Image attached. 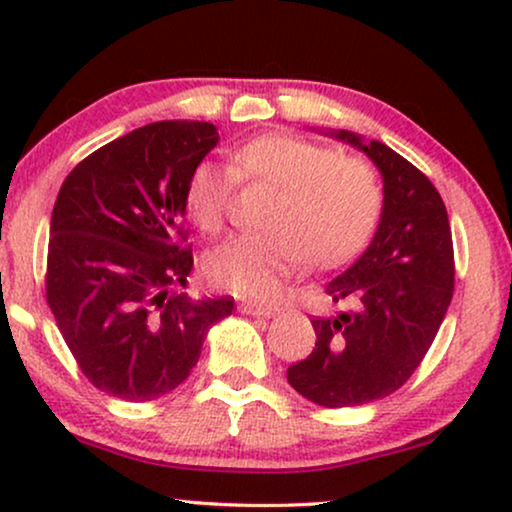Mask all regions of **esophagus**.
<instances>
[{"label":"esophagus","instance_id":"obj_1","mask_svg":"<svg viewBox=\"0 0 512 512\" xmlns=\"http://www.w3.org/2000/svg\"><path fill=\"white\" fill-rule=\"evenodd\" d=\"M240 310L247 314H254V317H272V314H277V307L258 305V303H244L240 305Z\"/></svg>","mask_w":512,"mask_h":512}]
</instances>
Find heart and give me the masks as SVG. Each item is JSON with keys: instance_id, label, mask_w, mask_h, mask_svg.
Instances as JSON below:
<instances>
[{"instance_id": "heart-1", "label": "heart", "mask_w": 512, "mask_h": 512, "mask_svg": "<svg viewBox=\"0 0 512 512\" xmlns=\"http://www.w3.org/2000/svg\"><path fill=\"white\" fill-rule=\"evenodd\" d=\"M240 179L277 188L279 198L270 233L235 235L207 258V277L237 296H272L300 261L310 268L347 263L380 223L384 195L373 167L307 139L263 135L240 146L230 165L202 160L188 177V212L205 235L226 226Z\"/></svg>"}]
</instances>
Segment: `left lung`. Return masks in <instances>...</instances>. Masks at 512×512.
I'll list each match as a JSON object with an SVG mask.
<instances>
[{
	"label": "left lung",
	"mask_w": 512,
	"mask_h": 512,
	"mask_svg": "<svg viewBox=\"0 0 512 512\" xmlns=\"http://www.w3.org/2000/svg\"><path fill=\"white\" fill-rule=\"evenodd\" d=\"M335 137L380 167L382 219L359 261L324 286L352 307L312 319L317 342L286 380L307 401L349 408L394 394L424 361L452 300L454 247L445 202L422 170L382 142L347 130Z\"/></svg>",
	"instance_id": "1"
}]
</instances>
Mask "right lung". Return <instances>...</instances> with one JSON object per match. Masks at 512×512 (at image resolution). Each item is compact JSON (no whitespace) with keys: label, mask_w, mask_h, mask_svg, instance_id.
I'll use <instances>...</instances> for the list:
<instances>
[{"label":"right lung","mask_w":512,"mask_h":512,"mask_svg":"<svg viewBox=\"0 0 512 512\" xmlns=\"http://www.w3.org/2000/svg\"><path fill=\"white\" fill-rule=\"evenodd\" d=\"M219 142L212 123L160 121L83 158L51 216L46 303L86 380L142 403L170 394L235 300L191 298L186 184Z\"/></svg>","instance_id":"add662e5"}]
</instances>
